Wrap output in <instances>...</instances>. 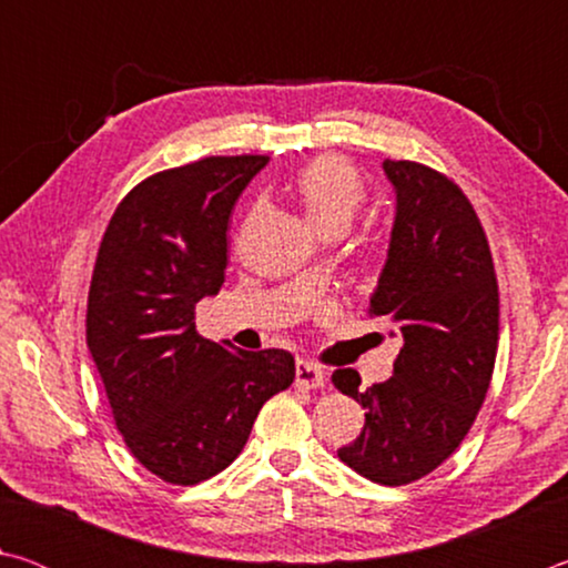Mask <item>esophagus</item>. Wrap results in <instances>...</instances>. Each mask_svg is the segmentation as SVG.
<instances>
[{"mask_svg":"<svg viewBox=\"0 0 568 568\" xmlns=\"http://www.w3.org/2000/svg\"><path fill=\"white\" fill-rule=\"evenodd\" d=\"M295 383L303 388H325L328 383V376L321 365H315L311 361H297L295 363Z\"/></svg>","mask_w":568,"mask_h":568,"instance_id":"1","label":"esophagus"}]
</instances>
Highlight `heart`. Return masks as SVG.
<instances>
[{
	"label": "heart",
	"mask_w": 568,
	"mask_h": 568,
	"mask_svg": "<svg viewBox=\"0 0 568 568\" xmlns=\"http://www.w3.org/2000/svg\"><path fill=\"white\" fill-rule=\"evenodd\" d=\"M295 190L307 220L323 235L335 230L345 233L365 200L358 172L351 168V162L335 155L307 162L295 180Z\"/></svg>",
	"instance_id": "heart-1"
}]
</instances>
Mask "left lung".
<instances>
[{
    "instance_id": "left-lung-1",
    "label": "left lung",
    "mask_w": 568,
    "mask_h": 568,
    "mask_svg": "<svg viewBox=\"0 0 568 568\" xmlns=\"http://www.w3.org/2000/svg\"><path fill=\"white\" fill-rule=\"evenodd\" d=\"M396 190L388 257L371 318L396 325L393 376L358 388L353 368L333 386L365 408V426L338 458L381 486L438 468L474 426L498 351V283L476 210L456 182L408 160H383Z\"/></svg>"
}]
</instances>
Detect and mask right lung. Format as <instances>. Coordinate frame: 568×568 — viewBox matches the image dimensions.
<instances>
[{"label":"right lung","mask_w":568,"mask_h":568,"mask_svg":"<svg viewBox=\"0 0 568 568\" xmlns=\"http://www.w3.org/2000/svg\"><path fill=\"white\" fill-rule=\"evenodd\" d=\"M265 155L205 158L142 180L104 230L88 297V348L132 456L192 486L240 456L263 403L295 378L287 351H235L195 331L217 295L227 220Z\"/></svg>","instance_id":"right-lung-1"}]
</instances>
